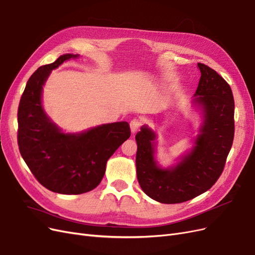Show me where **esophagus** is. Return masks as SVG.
Instances as JSON below:
<instances>
[{"instance_id": "obj_1", "label": "esophagus", "mask_w": 255, "mask_h": 255, "mask_svg": "<svg viewBox=\"0 0 255 255\" xmlns=\"http://www.w3.org/2000/svg\"><path fill=\"white\" fill-rule=\"evenodd\" d=\"M141 125H142V121L140 120V119H138V118H134L133 120H131L130 124H129L131 133H133V134L136 133V131L138 130V128L141 127Z\"/></svg>"}]
</instances>
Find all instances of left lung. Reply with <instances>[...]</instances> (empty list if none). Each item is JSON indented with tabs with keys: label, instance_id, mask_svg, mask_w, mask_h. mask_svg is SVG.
I'll return each instance as SVG.
<instances>
[{
	"label": "left lung",
	"instance_id": "left-lung-1",
	"mask_svg": "<svg viewBox=\"0 0 255 255\" xmlns=\"http://www.w3.org/2000/svg\"><path fill=\"white\" fill-rule=\"evenodd\" d=\"M200 79L194 104L204 124L192 151L174 168L162 169L154 158L156 135L147 127L136 134V169L142 191L161 204H179L211 188L224 171L234 138V99L230 85L214 69L198 63Z\"/></svg>",
	"mask_w": 255,
	"mask_h": 255
}]
</instances>
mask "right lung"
Segmentation results:
<instances>
[{
    "label": "right lung",
    "instance_id": "right-lung-1",
    "mask_svg": "<svg viewBox=\"0 0 255 255\" xmlns=\"http://www.w3.org/2000/svg\"><path fill=\"white\" fill-rule=\"evenodd\" d=\"M78 55L60 56L40 66L28 79L17 110V144L33 176L46 189L60 194H82L101 182L109 158L130 136L128 122L64 134L42 107L43 85L52 69Z\"/></svg>",
    "mask_w": 255,
    "mask_h": 255
}]
</instances>
